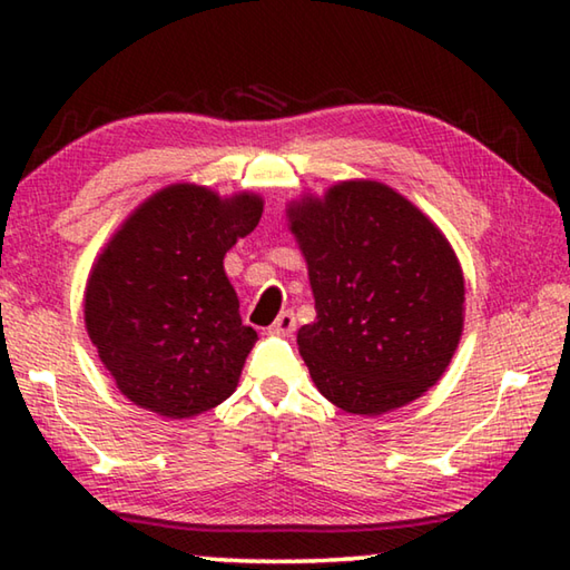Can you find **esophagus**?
Returning a JSON list of instances; mask_svg holds the SVG:
<instances>
[{
	"label": "esophagus",
	"mask_w": 570,
	"mask_h": 570,
	"mask_svg": "<svg viewBox=\"0 0 570 570\" xmlns=\"http://www.w3.org/2000/svg\"><path fill=\"white\" fill-rule=\"evenodd\" d=\"M296 330V316L294 312H282L276 316V322L268 326V334H276V336H288L294 334Z\"/></svg>",
	"instance_id": "obj_1"
}]
</instances>
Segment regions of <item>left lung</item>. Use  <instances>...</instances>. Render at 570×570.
<instances>
[{"mask_svg": "<svg viewBox=\"0 0 570 570\" xmlns=\"http://www.w3.org/2000/svg\"><path fill=\"white\" fill-rule=\"evenodd\" d=\"M316 320L298 354L350 414L392 412L445 374L465 322V278L445 234L380 180H342L286 208Z\"/></svg>", "mask_w": 570, "mask_h": 570, "instance_id": "left-lung-1", "label": "left lung"}]
</instances>
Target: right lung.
<instances>
[{
	"instance_id": "obj_1",
	"label": "right lung",
	"mask_w": 570,
	"mask_h": 570,
	"mask_svg": "<svg viewBox=\"0 0 570 570\" xmlns=\"http://www.w3.org/2000/svg\"><path fill=\"white\" fill-rule=\"evenodd\" d=\"M262 214L258 193L173 183L142 200L95 258L85 330L132 404L188 420L236 392L258 334L240 324L224 256Z\"/></svg>"
}]
</instances>
